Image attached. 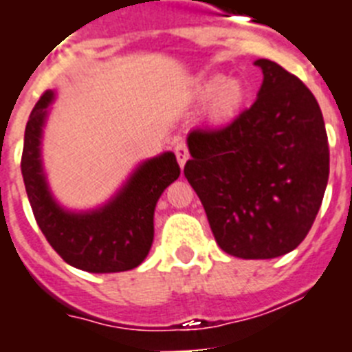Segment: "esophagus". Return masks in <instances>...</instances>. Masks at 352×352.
<instances>
[{
	"label": "esophagus",
	"instance_id": "34e87169",
	"mask_svg": "<svg viewBox=\"0 0 352 352\" xmlns=\"http://www.w3.org/2000/svg\"><path fill=\"white\" fill-rule=\"evenodd\" d=\"M174 153H176V158H178L179 166L185 167L186 160H188V148H186L185 142H178L174 146Z\"/></svg>",
	"mask_w": 352,
	"mask_h": 352
}]
</instances>
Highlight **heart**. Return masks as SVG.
Instances as JSON below:
<instances>
[{"mask_svg":"<svg viewBox=\"0 0 352 352\" xmlns=\"http://www.w3.org/2000/svg\"><path fill=\"white\" fill-rule=\"evenodd\" d=\"M199 98L211 100L210 118L217 123L229 121L241 111L247 98V89L238 79L213 76L199 84Z\"/></svg>","mask_w":352,"mask_h":352,"instance_id":"b5f03b06","label":"heart"}]
</instances>
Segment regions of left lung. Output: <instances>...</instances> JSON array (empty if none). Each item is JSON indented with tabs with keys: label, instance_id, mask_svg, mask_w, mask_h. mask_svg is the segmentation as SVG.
<instances>
[{
	"label": "left lung",
	"instance_id": "obj_1",
	"mask_svg": "<svg viewBox=\"0 0 352 352\" xmlns=\"http://www.w3.org/2000/svg\"><path fill=\"white\" fill-rule=\"evenodd\" d=\"M257 100L222 129L188 133L185 178L219 247L241 259H273L309 234L324 197L329 148L316 96L296 76L257 60Z\"/></svg>",
	"mask_w": 352,
	"mask_h": 352
}]
</instances>
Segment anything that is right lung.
I'll list each match as a JSON object with an SVG mask.
<instances>
[{
	"label": "right lung",
	"mask_w": 352,
	"mask_h": 352,
	"mask_svg": "<svg viewBox=\"0 0 352 352\" xmlns=\"http://www.w3.org/2000/svg\"><path fill=\"white\" fill-rule=\"evenodd\" d=\"M45 91L31 111L21 158L24 186L40 231L65 263L89 273L138 268L153 243V214L158 197L178 179L174 153L146 160L111 203L88 213H70L52 199L42 170L40 139L52 102Z\"/></svg>",
	"instance_id": "1"
}]
</instances>
